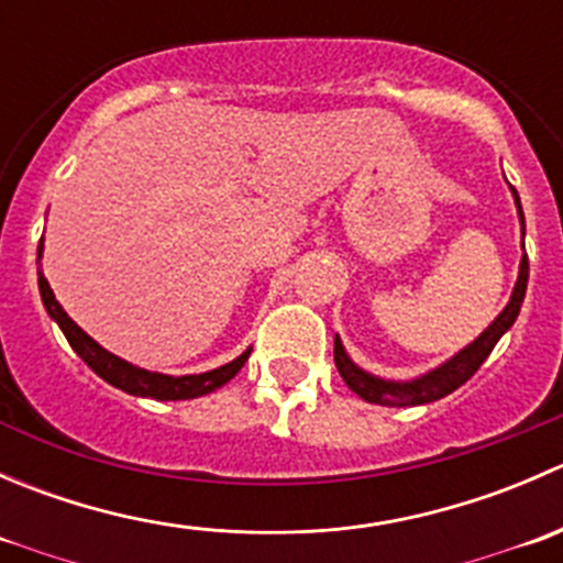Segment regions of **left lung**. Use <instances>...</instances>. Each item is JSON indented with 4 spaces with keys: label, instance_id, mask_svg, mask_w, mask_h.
I'll list each match as a JSON object with an SVG mask.
<instances>
[{
    "label": "left lung",
    "instance_id": "8db88e82",
    "mask_svg": "<svg viewBox=\"0 0 563 563\" xmlns=\"http://www.w3.org/2000/svg\"><path fill=\"white\" fill-rule=\"evenodd\" d=\"M512 196H515V203H518L520 225H523L526 231L523 207H520V198L515 187H512ZM526 286H528V255H523V261H520V275H518V283H515L512 299H509L507 308L501 310V316H498L496 321H493L490 327L474 340V343L465 345V349L452 356L450 362H444V365L435 367V371L428 373V376L417 378V382L395 384L360 371V367L349 360L340 338H334V365H338L340 376H343V382L349 384V389L356 391V395L367 402H378V406H424V402L441 400V397H446L450 391L463 387V384L479 371L482 362L490 356V351L496 349V343L501 340V334L512 327L515 318L520 313V305H523Z\"/></svg>",
    "mask_w": 563,
    "mask_h": 563
}]
</instances>
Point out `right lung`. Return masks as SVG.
Masks as SVG:
<instances>
[{
  "mask_svg": "<svg viewBox=\"0 0 563 563\" xmlns=\"http://www.w3.org/2000/svg\"><path fill=\"white\" fill-rule=\"evenodd\" d=\"M43 253V245H37V258ZM37 286H40V297H43L45 310L48 316L59 323V329L65 332L67 343L73 345L78 356L98 373L103 382L111 384V387L128 391V395H139V397H155V400H190V397H201L209 395V391L220 389L223 384H229L236 373L242 371V365L247 362L250 349L242 356H236L234 362L229 365L218 367V371L209 373H198V376H163V373H150L144 367H135L130 362L119 360L113 356L111 351H106L103 345L95 343L70 316L62 310V305L56 302L54 291H51L48 280L43 277V272H37Z\"/></svg>",
  "mask_w": 563,
  "mask_h": 563,
  "instance_id": "1",
  "label": "right lung"
}]
</instances>
